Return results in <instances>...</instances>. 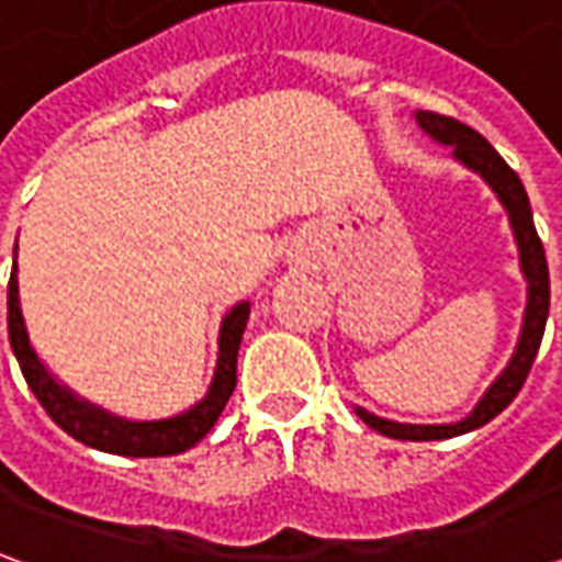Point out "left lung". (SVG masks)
Returning a JSON list of instances; mask_svg holds the SVG:
<instances>
[{
	"label": "left lung",
	"instance_id": "left-lung-1",
	"mask_svg": "<svg viewBox=\"0 0 562 562\" xmlns=\"http://www.w3.org/2000/svg\"><path fill=\"white\" fill-rule=\"evenodd\" d=\"M418 126L439 144L454 147V159L463 161L470 171L482 173L484 183L491 186L499 198V204L508 210V222L518 240L520 252V270L527 277V310H524V328H520L518 346L508 367L496 376L491 389L484 391L479 406L472 409L463 422L454 424H397L389 418L367 413L361 406H355L358 418L373 427L376 434L391 436V439H413V442H427V439H451V436L470 434L475 427H482L491 418L506 409L508 403L518 397L524 382L530 376V367L536 361V352L542 346L544 322H548V304H551V282H548V261H544V249L536 225H532V210L527 189L520 183V177L506 165V159L496 153L487 140L475 132V128L463 126L454 116L434 114V111H418L415 114Z\"/></svg>",
	"mask_w": 562,
	"mask_h": 562
}]
</instances>
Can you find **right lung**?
Wrapping results in <instances>:
<instances>
[{
  "label": "right lung",
  "instance_id": "right-lung-1",
  "mask_svg": "<svg viewBox=\"0 0 562 562\" xmlns=\"http://www.w3.org/2000/svg\"><path fill=\"white\" fill-rule=\"evenodd\" d=\"M246 318H249V304L246 301L232 306V313L222 318L220 361H216V373H213V382H210L204 401L195 403L192 409H186L183 415L165 418V422H126V418H116V415L104 413L92 403L80 401L78 394H71L66 385H59L47 373L42 358L32 349L26 325H23V310H20L18 294V261H14L11 282H8V337H11V349L18 355L23 379H26L32 394L44 406V413L83 446L99 448V451H108V454H123V458L180 454V451L192 448L198 439H204L210 434V427L216 424L225 403L232 397L234 385H237V349H240Z\"/></svg>",
  "mask_w": 562,
  "mask_h": 562
}]
</instances>
